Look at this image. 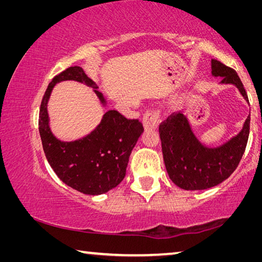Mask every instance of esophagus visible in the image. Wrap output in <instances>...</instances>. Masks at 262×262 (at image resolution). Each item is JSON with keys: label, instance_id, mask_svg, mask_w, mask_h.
I'll return each instance as SVG.
<instances>
[{"label": "esophagus", "instance_id": "34e87169", "mask_svg": "<svg viewBox=\"0 0 262 262\" xmlns=\"http://www.w3.org/2000/svg\"><path fill=\"white\" fill-rule=\"evenodd\" d=\"M161 122V113L158 110H150L143 117V126L145 129H155Z\"/></svg>", "mask_w": 262, "mask_h": 262}]
</instances>
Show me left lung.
<instances>
[{
	"instance_id": "8db88e82",
	"label": "left lung",
	"mask_w": 262,
	"mask_h": 262,
	"mask_svg": "<svg viewBox=\"0 0 262 262\" xmlns=\"http://www.w3.org/2000/svg\"><path fill=\"white\" fill-rule=\"evenodd\" d=\"M211 74L222 77V84H233L248 101L236 70L217 60H211ZM248 115L243 129L227 143L216 148L203 145L194 135L183 113H172L159 125L164 163L170 179L186 190L207 189L228 179L236 170L245 152L250 135Z\"/></svg>"
}]
</instances>
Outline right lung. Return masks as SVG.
I'll return each instance as SVG.
<instances>
[{
    "instance_id": "right-lung-1",
    "label": "right lung",
    "mask_w": 262,
    "mask_h": 262,
    "mask_svg": "<svg viewBox=\"0 0 262 262\" xmlns=\"http://www.w3.org/2000/svg\"><path fill=\"white\" fill-rule=\"evenodd\" d=\"M70 79L95 89L101 104H106L103 94L97 90V84L78 66L56 75L48 84L39 112L43 151L56 176L66 185L84 194H104L125 178L132 150L144 128L139 119H127L118 111L111 110L104 114L96 129L83 139L73 142L56 139L50 128L47 103L55 84Z\"/></svg>"
}]
</instances>
